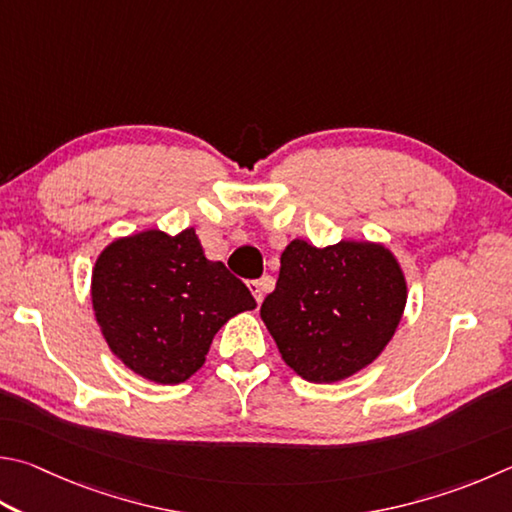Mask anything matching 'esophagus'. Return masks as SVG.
<instances>
[{
    "mask_svg": "<svg viewBox=\"0 0 512 512\" xmlns=\"http://www.w3.org/2000/svg\"><path fill=\"white\" fill-rule=\"evenodd\" d=\"M271 284H273L271 277H262V280H253V282H248L250 293H253V297H255V300H257V304L264 300V293H266V288H271Z\"/></svg>",
    "mask_w": 512,
    "mask_h": 512,
    "instance_id": "1",
    "label": "esophagus"
}]
</instances>
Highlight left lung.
<instances>
[{
    "label": "left lung",
    "mask_w": 512,
    "mask_h": 512,
    "mask_svg": "<svg viewBox=\"0 0 512 512\" xmlns=\"http://www.w3.org/2000/svg\"><path fill=\"white\" fill-rule=\"evenodd\" d=\"M280 264L259 315L297 376L338 383L383 353L407 302L392 250L374 241L342 239L318 248L293 239Z\"/></svg>",
    "instance_id": "1"
}]
</instances>
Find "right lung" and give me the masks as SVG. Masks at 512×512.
Listing matches in <instances>:
<instances>
[{"label":"right lung","mask_w":512,"mask_h":512,"mask_svg":"<svg viewBox=\"0 0 512 512\" xmlns=\"http://www.w3.org/2000/svg\"><path fill=\"white\" fill-rule=\"evenodd\" d=\"M91 304L114 356L152 383L179 385L206 362L215 333L257 302L194 228L114 239L91 273Z\"/></svg>","instance_id":"add662e5"}]
</instances>
